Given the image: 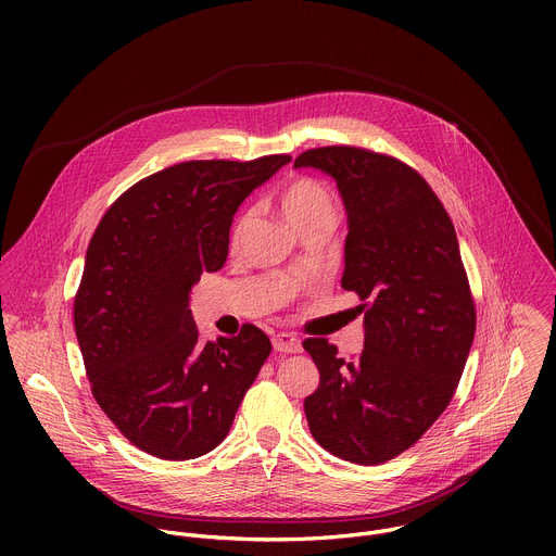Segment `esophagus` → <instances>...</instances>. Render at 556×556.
<instances>
[{
	"instance_id": "34e87169",
	"label": "esophagus",
	"mask_w": 556,
	"mask_h": 556,
	"mask_svg": "<svg viewBox=\"0 0 556 556\" xmlns=\"http://www.w3.org/2000/svg\"><path fill=\"white\" fill-rule=\"evenodd\" d=\"M273 348L281 354H296L301 352V341L290 332H277L273 334Z\"/></svg>"
}]
</instances>
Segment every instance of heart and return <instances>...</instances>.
Returning a JSON list of instances; mask_svg holds the SVG:
<instances>
[{"mask_svg": "<svg viewBox=\"0 0 556 556\" xmlns=\"http://www.w3.org/2000/svg\"><path fill=\"white\" fill-rule=\"evenodd\" d=\"M279 204L283 215L294 228H301L305 224L319 222V219H337L334 193L321 180H314L307 176L290 180L279 195ZM249 219H251L249 213H244L240 219H237L232 228L235 242L242 237Z\"/></svg>", "mask_w": 556, "mask_h": 556, "instance_id": "b5f03b06", "label": "heart"}]
</instances>
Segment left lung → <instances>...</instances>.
<instances>
[{"mask_svg": "<svg viewBox=\"0 0 556 556\" xmlns=\"http://www.w3.org/2000/svg\"><path fill=\"white\" fill-rule=\"evenodd\" d=\"M294 167L337 180L348 213L341 286L365 309L354 361L339 358L328 339L303 341L319 369L303 403L307 427L337 457L382 464L442 416L472 345L475 303L457 235L427 180L391 155L334 144L303 151Z\"/></svg>", "mask_w": 556, "mask_h": 556, "instance_id": "1", "label": "left lung"}]
</instances>
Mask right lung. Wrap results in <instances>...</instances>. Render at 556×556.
Listing matches in <instances>:
<instances>
[{"mask_svg": "<svg viewBox=\"0 0 556 556\" xmlns=\"http://www.w3.org/2000/svg\"><path fill=\"white\" fill-rule=\"evenodd\" d=\"M290 155L189 161L129 187L99 222L74 296L92 393L140 451L193 459L228 433L273 345L255 326L200 341L189 294L228 255L240 204Z\"/></svg>", "mask_w": 556, "mask_h": 556, "instance_id": "add662e5", "label": "right lung"}]
</instances>
